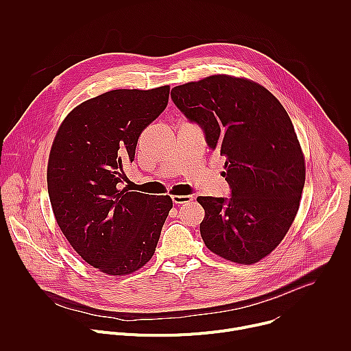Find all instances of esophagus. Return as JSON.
Returning a JSON list of instances; mask_svg holds the SVG:
<instances>
[{
  "mask_svg": "<svg viewBox=\"0 0 351 351\" xmlns=\"http://www.w3.org/2000/svg\"><path fill=\"white\" fill-rule=\"evenodd\" d=\"M194 199V197L193 195H190V194H187V195H172V202L175 203V204H187V203H191Z\"/></svg>",
  "mask_w": 351,
  "mask_h": 351,
  "instance_id": "obj_1",
  "label": "esophagus"
}]
</instances>
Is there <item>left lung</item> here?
Returning a JSON list of instances; mask_svg holds the SVG:
<instances>
[{"mask_svg": "<svg viewBox=\"0 0 351 351\" xmlns=\"http://www.w3.org/2000/svg\"><path fill=\"white\" fill-rule=\"evenodd\" d=\"M171 97L226 158L230 198L197 197L206 211L199 223L206 245L230 263L261 261L289 232L306 182L304 154L286 110L260 83L230 75L176 86Z\"/></svg>", "mask_w": 351, "mask_h": 351, "instance_id": "obj_1", "label": "left lung"}]
</instances>
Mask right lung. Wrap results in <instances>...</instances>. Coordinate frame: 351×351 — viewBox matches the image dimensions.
I'll return each mask as SVG.
<instances>
[{"instance_id": "add662e5", "label": "right lung", "mask_w": 351, "mask_h": 351, "mask_svg": "<svg viewBox=\"0 0 351 351\" xmlns=\"http://www.w3.org/2000/svg\"><path fill=\"white\" fill-rule=\"evenodd\" d=\"M168 99V84L111 90L75 107L54 137L47 186L56 221L75 252L103 274H133L156 253L171 197L121 184L141 132Z\"/></svg>"}]
</instances>
